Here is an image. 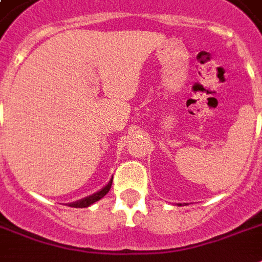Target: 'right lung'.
<instances>
[{
	"label": "right lung",
	"mask_w": 262,
	"mask_h": 262,
	"mask_svg": "<svg viewBox=\"0 0 262 262\" xmlns=\"http://www.w3.org/2000/svg\"><path fill=\"white\" fill-rule=\"evenodd\" d=\"M111 183H113V179H111L110 182H108V185L103 187L100 191H98V193H94L92 195H90V197H85V199H83V200H79V201H76V203L69 204V207H73V208H87V207H90L91 204L96 203V201H99L100 199H103V197H104V195L108 193V190H110V187H111Z\"/></svg>",
	"instance_id": "obj_1"
}]
</instances>
